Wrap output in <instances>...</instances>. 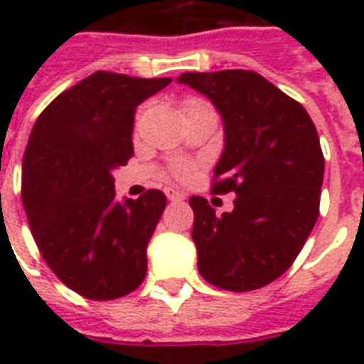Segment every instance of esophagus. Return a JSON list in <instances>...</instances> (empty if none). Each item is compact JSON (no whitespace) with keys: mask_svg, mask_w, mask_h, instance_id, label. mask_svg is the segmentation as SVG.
I'll use <instances>...</instances> for the list:
<instances>
[{"mask_svg":"<svg viewBox=\"0 0 364 364\" xmlns=\"http://www.w3.org/2000/svg\"><path fill=\"white\" fill-rule=\"evenodd\" d=\"M166 195L169 200H173V203H177V200H183V195L179 193V191H175V189H166Z\"/></svg>","mask_w":364,"mask_h":364,"instance_id":"1","label":"esophagus"}]
</instances>
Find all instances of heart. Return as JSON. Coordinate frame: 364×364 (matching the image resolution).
I'll return each mask as SVG.
<instances>
[{
	"mask_svg": "<svg viewBox=\"0 0 364 364\" xmlns=\"http://www.w3.org/2000/svg\"><path fill=\"white\" fill-rule=\"evenodd\" d=\"M195 103H191L189 107H193ZM187 107V109H189ZM171 173L177 177V179H189L191 175H193V166L191 164H187V161H177V164H173V167H171Z\"/></svg>",
	"mask_w": 364,
	"mask_h": 364,
	"instance_id": "heart-1",
	"label": "heart"
}]
</instances>
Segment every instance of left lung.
I'll return each mask as SVG.
<instances>
[{
    "label": "left lung",
    "instance_id": "left-lung-1",
    "mask_svg": "<svg viewBox=\"0 0 364 364\" xmlns=\"http://www.w3.org/2000/svg\"><path fill=\"white\" fill-rule=\"evenodd\" d=\"M177 82L206 95L224 122L213 193H236L234 210L214 213L191 197L193 242L203 279L247 292L294 263L320 214L323 154L310 114L250 70L187 72Z\"/></svg>",
    "mask_w": 364,
    "mask_h": 364
}]
</instances>
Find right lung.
<instances>
[{"label":"right lung","instance_id":"add662e5","mask_svg":"<svg viewBox=\"0 0 364 364\" xmlns=\"http://www.w3.org/2000/svg\"><path fill=\"white\" fill-rule=\"evenodd\" d=\"M169 83L95 72L60 93L31 130L21 181L28 226L52 273L82 296H127L146 277L166 195L150 189L119 203L112 171L134 154L136 107Z\"/></svg>","mask_w":364,"mask_h":364}]
</instances>
